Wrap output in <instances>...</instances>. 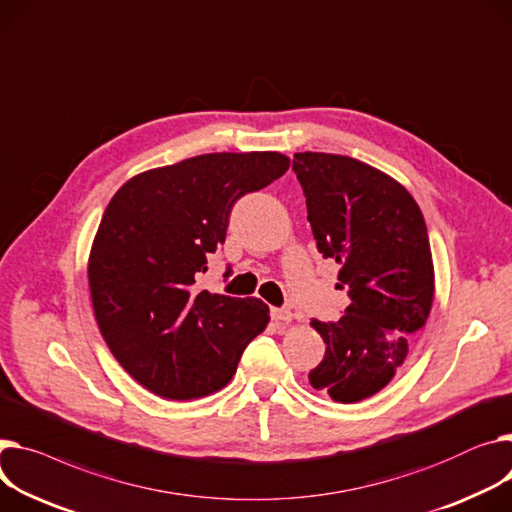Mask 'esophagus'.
I'll list each match as a JSON object with an SVG mask.
<instances>
[{
  "instance_id": "34e87169",
  "label": "esophagus",
  "mask_w": 512,
  "mask_h": 512,
  "mask_svg": "<svg viewBox=\"0 0 512 512\" xmlns=\"http://www.w3.org/2000/svg\"><path fill=\"white\" fill-rule=\"evenodd\" d=\"M271 319L280 325H288L292 321V313L288 309H271Z\"/></svg>"
}]
</instances>
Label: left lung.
<instances>
[{"label":"left lung","mask_w":512,"mask_h":512,"mask_svg":"<svg viewBox=\"0 0 512 512\" xmlns=\"http://www.w3.org/2000/svg\"><path fill=\"white\" fill-rule=\"evenodd\" d=\"M292 168L317 249L342 267L337 286L352 298L339 321H311L327 348L309 381L337 403H356L393 381L430 315L426 222L410 191L366 162L298 152Z\"/></svg>","instance_id":"1"}]
</instances>
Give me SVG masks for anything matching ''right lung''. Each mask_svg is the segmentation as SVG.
I'll list each match as a JSON object with an SVG mask.
<instances>
[{
  "label": "right lung",
  "instance_id": "right-lung-1",
  "mask_svg": "<svg viewBox=\"0 0 512 512\" xmlns=\"http://www.w3.org/2000/svg\"><path fill=\"white\" fill-rule=\"evenodd\" d=\"M288 168L280 152L201 154L131 177L109 201L88 257L92 309L111 354L154 395L220 391L267 327L263 300L197 292L195 280L234 201Z\"/></svg>",
  "mask_w": 512,
  "mask_h": 512
}]
</instances>
